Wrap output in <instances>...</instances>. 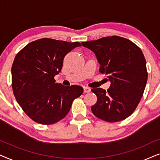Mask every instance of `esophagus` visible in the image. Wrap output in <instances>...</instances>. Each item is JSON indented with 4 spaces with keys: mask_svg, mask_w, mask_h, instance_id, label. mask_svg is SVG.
<instances>
[{
    "mask_svg": "<svg viewBox=\"0 0 160 160\" xmlns=\"http://www.w3.org/2000/svg\"><path fill=\"white\" fill-rule=\"evenodd\" d=\"M91 91V89L88 87H84V92H89Z\"/></svg>",
    "mask_w": 160,
    "mask_h": 160,
    "instance_id": "obj_1",
    "label": "esophagus"
}]
</instances>
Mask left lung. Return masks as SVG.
<instances>
[{
  "instance_id": "1",
  "label": "left lung",
  "mask_w": 160,
  "mask_h": 160,
  "mask_svg": "<svg viewBox=\"0 0 160 160\" xmlns=\"http://www.w3.org/2000/svg\"><path fill=\"white\" fill-rule=\"evenodd\" d=\"M82 44L95 54L100 72L108 75L111 82L107 91L92 89L98 98L91 108L93 114L108 122L125 119L136 108L147 82L146 62L141 49L131 41L117 36Z\"/></svg>"
}]
</instances>
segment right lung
<instances>
[{"label":"right lung","instance_id":"add662e5","mask_svg":"<svg viewBox=\"0 0 160 160\" xmlns=\"http://www.w3.org/2000/svg\"><path fill=\"white\" fill-rule=\"evenodd\" d=\"M81 46L79 42L41 38L28 43L15 57L13 92L33 121L42 124L59 122L69 112L73 100L83 93L82 87L63 86L54 78L61 71L65 56Z\"/></svg>","mask_w":160,"mask_h":160}]
</instances>
